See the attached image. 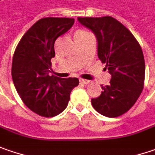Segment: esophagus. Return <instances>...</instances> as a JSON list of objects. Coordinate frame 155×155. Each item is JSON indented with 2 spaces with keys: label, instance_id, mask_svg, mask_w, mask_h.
Masks as SVG:
<instances>
[{
  "label": "esophagus",
  "instance_id": "esophagus-1",
  "mask_svg": "<svg viewBox=\"0 0 155 155\" xmlns=\"http://www.w3.org/2000/svg\"><path fill=\"white\" fill-rule=\"evenodd\" d=\"M80 82H81L82 84H91V82L90 81V80L83 79V78H81V79H80Z\"/></svg>",
  "mask_w": 155,
  "mask_h": 155
}]
</instances>
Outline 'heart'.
I'll use <instances>...</instances> for the list:
<instances>
[{"label":"heart","mask_w":155,"mask_h":155,"mask_svg":"<svg viewBox=\"0 0 155 155\" xmlns=\"http://www.w3.org/2000/svg\"><path fill=\"white\" fill-rule=\"evenodd\" d=\"M88 31H86V30H84V29H80V30H78V31H77V33H87Z\"/></svg>","instance_id":"b5f03b06"}]
</instances>
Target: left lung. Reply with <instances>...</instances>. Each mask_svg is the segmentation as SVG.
<instances>
[{"instance_id":"left-lung-1","label":"left lung","mask_w":155,"mask_h":155,"mask_svg":"<svg viewBox=\"0 0 155 155\" xmlns=\"http://www.w3.org/2000/svg\"><path fill=\"white\" fill-rule=\"evenodd\" d=\"M78 20L96 35L98 58L112 75L110 84L101 86L103 91L91 99V104L105 117L121 116L133 107L143 90L145 60L141 47L130 30L112 16Z\"/></svg>"}]
</instances>
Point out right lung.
<instances>
[{"label": "right lung", "instance_id": "obj_1", "mask_svg": "<svg viewBox=\"0 0 155 155\" xmlns=\"http://www.w3.org/2000/svg\"><path fill=\"white\" fill-rule=\"evenodd\" d=\"M74 23L73 18L46 17L37 21L23 35L12 61V78L21 99L43 117H54L68 105L70 94L79 80L49 75L54 44Z\"/></svg>", "mask_w": 155, "mask_h": 155}]
</instances>
